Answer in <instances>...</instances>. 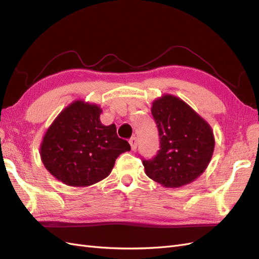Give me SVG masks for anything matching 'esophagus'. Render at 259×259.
I'll use <instances>...</instances> for the list:
<instances>
[{"mask_svg":"<svg viewBox=\"0 0 259 259\" xmlns=\"http://www.w3.org/2000/svg\"><path fill=\"white\" fill-rule=\"evenodd\" d=\"M128 143H130V145H131L132 150L135 151L136 148H137V138H136V137H132V138L128 140Z\"/></svg>","mask_w":259,"mask_h":259,"instance_id":"obj_1","label":"esophagus"}]
</instances>
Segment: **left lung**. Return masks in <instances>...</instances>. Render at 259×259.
Wrapping results in <instances>:
<instances>
[{
  "instance_id": "left-lung-1",
  "label": "left lung",
  "mask_w": 259,
  "mask_h": 259,
  "mask_svg": "<svg viewBox=\"0 0 259 259\" xmlns=\"http://www.w3.org/2000/svg\"><path fill=\"white\" fill-rule=\"evenodd\" d=\"M151 113L160 136V150L144 160L149 178L166 188L192 183L204 171L214 152L215 139L209 124L173 95L152 103Z\"/></svg>"
}]
</instances>
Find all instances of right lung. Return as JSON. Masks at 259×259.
<instances>
[{"label":"right lung","instance_id":"add662e5","mask_svg":"<svg viewBox=\"0 0 259 259\" xmlns=\"http://www.w3.org/2000/svg\"><path fill=\"white\" fill-rule=\"evenodd\" d=\"M101 109L76 100L62 110L46 131L41 159L50 173L72 187H88L106 178L117 156L131 150L117 137L114 124L100 122Z\"/></svg>","mask_w":259,"mask_h":259}]
</instances>
